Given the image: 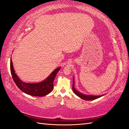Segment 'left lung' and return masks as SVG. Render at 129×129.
Wrapping results in <instances>:
<instances>
[{"label": "left lung", "instance_id": "obj_1", "mask_svg": "<svg viewBox=\"0 0 129 129\" xmlns=\"http://www.w3.org/2000/svg\"><path fill=\"white\" fill-rule=\"evenodd\" d=\"M74 78H73V85H72V90H73L74 93L77 95L78 97H80L82 99H83V100H95V99H96L98 98H100L102 96H104V95H100V96H95V95H86V94H84L81 93V92L77 91V90H76V89L75 88L74 86Z\"/></svg>", "mask_w": 129, "mask_h": 129}]
</instances>
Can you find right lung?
Instances as JSON below:
<instances>
[{"label": "right lung", "mask_w": 129, "mask_h": 129, "mask_svg": "<svg viewBox=\"0 0 129 129\" xmlns=\"http://www.w3.org/2000/svg\"><path fill=\"white\" fill-rule=\"evenodd\" d=\"M60 69V67L55 69L49 76L42 82L35 83H25L22 81L16 74L11 58L10 60L11 74L15 84L19 89L24 93L34 96H44L51 93L53 89L54 80Z\"/></svg>", "instance_id": "add662e5"}]
</instances>
